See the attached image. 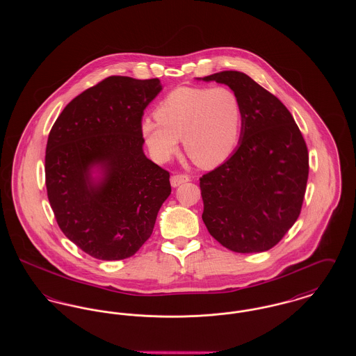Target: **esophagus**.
Returning a JSON list of instances; mask_svg holds the SVG:
<instances>
[{
    "mask_svg": "<svg viewBox=\"0 0 356 356\" xmlns=\"http://www.w3.org/2000/svg\"><path fill=\"white\" fill-rule=\"evenodd\" d=\"M186 181H189V177L186 175H173L170 177V186H173V188L181 186V184H184Z\"/></svg>",
    "mask_w": 356,
    "mask_h": 356,
    "instance_id": "obj_1",
    "label": "esophagus"
}]
</instances>
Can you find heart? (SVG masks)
Returning <instances> with one entry per match:
<instances>
[{"label": "heart", "instance_id": "1", "mask_svg": "<svg viewBox=\"0 0 356 356\" xmlns=\"http://www.w3.org/2000/svg\"><path fill=\"white\" fill-rule=\"evenodd\" d=\"M156 121L144 120L141 135L157 161L165 163L179 149L202 168H213L236 148L243 106L227 86H181L172 90L154 112Z\"/></svg>", "mask_w": 356, "mask_h": 356}]
</instances>
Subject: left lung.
Returning <instances> with one entry per match:
<instances>
[{"instance_id":"1","label":"left lung","mask_w":356,"mask_h":356,"mask_svg":"<svg viewBox=\"0 0 356 356\" xmlns=\"http://www.w3.org/2000/svg\"><path fill=\"white\" fill-rule=\"evenodd\" d=\"M228 85L243 106L235 152L200 179L208 232L238 254L276 245L300 215L308 179L305 138L284 104L236 70L200 79Z\"/></svg>"}]
</instances>
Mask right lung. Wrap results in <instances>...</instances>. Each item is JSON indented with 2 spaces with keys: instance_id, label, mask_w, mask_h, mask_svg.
<instances>
[{
  "instance_id": "1",
  "label": "right lung",
  "mask_w": 356,
  "mask_h": 356,
  "mask_svg": "<svg viewBox=\"0 0 356 356\" xmlns=\"http://www.w3.org/2000/svg\"><path fill=\"white\" fill-rule=\"evenodd\" d=\"M159 79L111 76L73 99L47 144L45 183L56 220L100 260L135 254L170 195V173L143 151L141 119Z\"/></svg>"
}]
</instances>
